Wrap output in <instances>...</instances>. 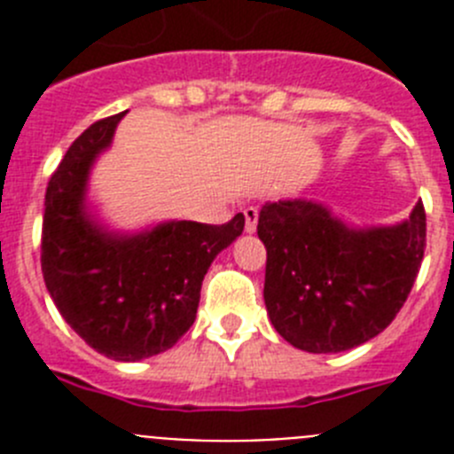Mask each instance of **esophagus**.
Instances as JSON below:
<instances>
[{"label":"esophagus","instance_id":"34e87169","mask_svg":"<svg viewBox=\"0 0 454 454\" xmlns=\"http://www.w3.org/2000/svg\"><path fill=\"white\" fill-rule=\"evenodd\" d=\"M243 215H246V231H254L259 223V211L254 207H247L243 208Z\"/></svg>","mask_w":454,"mask_h":454}]
</instances>
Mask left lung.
I'll use <instances>...</instances> for the list:
<instances>
[{"label":"left lung","mask_w":454,"mask_h":454,"mask_svg":"<svg viewBox=\"0 0 454 454\" xmlns=\"http://www.w3.org/2000/svg\"><path fill=\"white\" fill-rule=\"evenodd\" d=\"M256 234L266 246L263 300L291 346L325 355L366 343L398 316L427 243L423 202L398 227L355 231L320 204H266Z\"/></svg>","instance_id":"1"}]
</instances>
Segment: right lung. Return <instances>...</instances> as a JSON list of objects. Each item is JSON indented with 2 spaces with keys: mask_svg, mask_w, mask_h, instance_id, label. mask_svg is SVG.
<instances>
[{
  "mask_svg": "<svg viewBox=\"0 0 454 454\" xmlns=\"http://www.w3.org/2000/svg\"><path fill=\"white\" fill-rule=\"evenodd\" d=\"M122 115L92 122L51 172L40 266L51 300L88 346L118 362H138L186 334L208 266L240 236L246 218L179 220L134 239L104 234L83 214V188L92 159L111 143Z\"/></svg>",
  "mask_w": 454,
  "mask_h": 454,
  "instance_id": "obj_1",
  "label": "right lung"
}]
</instances>
